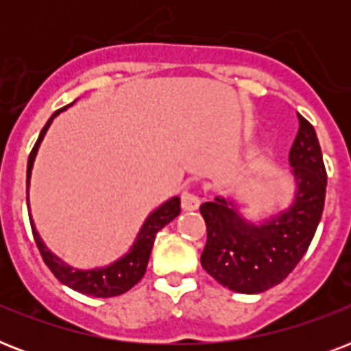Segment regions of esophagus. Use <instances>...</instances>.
<instances>
[{"label":"esophagus","instance_id":"1","mask_svg":"<svg viewBox=\"0 0 351 351\" xmlns=\"http://www.w3.org/2000/svg\"><path fill=\"white\" fill-rule=\"evenodd\" d=\"M198 206H200V197H198L197 191L186 189L182 193V208L186 211H195V209H198Z\"/></svg>","mask_w":351,"mask_h":351}]
</instances>
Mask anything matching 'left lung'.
<instances>
[{
    "label": "left lung",
    "instance_id": "obj_1",
    "mask_svg": "<svg viewBox=\"0 0 351 351\" xmlns=\"http://www.w3.org/2000/svg\"><path fill=\"white\" fill-rule=\"evenodd\" d=\"M299 117L289 149L297 195L293 206L261 226L245 222L224 198L204 202L208 242L200 262L211 277L239 293H262L293 271L310 247L326 198V167L315 129Z\"/></svg>",
    "mask_w": 351,
    "mask_h": 351
}]
</instances>
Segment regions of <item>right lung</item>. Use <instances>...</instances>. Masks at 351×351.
Returning <instances> with one entry per match:
<instances>
[{
    "mask_svg": "<svg viewBox=\"0 0 351 351\" xmlns=\"http://www.w3.org/2000/svg\"><path fill=\"white\" fill-rule=\"evenodd\" d=\"M67 109V107H63ZM56 111L49 118V121L45 123V127L41 129L40 136L36 140L34 147L29 154V162H27V187H29L30 182V171H32V164H34L36 153H38V147H40L41 140L45 136L47 129L51 125V121L54 120V117H58L60 112ZM29 200V198H27ZM180 215V198L175 197L167 200L165 204H162L156 211L149 215L145 224L142 226V230L138 233L136 242L132 244L131 251L127 253L125 256H121L120 261H117L114 264L107 267H100V269H89V271H82V269H73L67 264H63L56 255H52L51 251L47 250L43 240L40 239V234L36 231L34 222L30 219V228H32V234H34L36 245L41 253V258L45 262L49 269L54 273V277L63 282L69 288L76 289L80 293L93 295V297H117V295L125 293L129 289L142 280L143 273H145V267H147L149 255H151V250H153L154 239H156V233H158L164 226H167L173 219H176Z\"/></svg>",
    "mask_w": 351,
    "mask_h": 351,
    "instance_id": "obj_1",
    "label": "right lung"
}]
</instances>
